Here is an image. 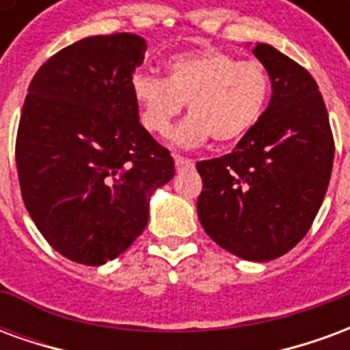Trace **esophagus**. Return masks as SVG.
I'll use <instances>...</instances> for the list:
<instances>
[{
	"label": "esophagus",
	"instance_id": "esophagus-1",
	"mask_svg": "<svg viewBox=\"0 0 350 350\" xmlns=\"http://www.w3.org/2000/svg\"><path fill=\"white\" fill-rule=\"evenodd\" d=\"M174 163H176V168L178 170H182V168H193V161L187 159V157H182V155H174Z\"/></svg>",
	"mask_w": 350,
	"mask_h": 350
}]
</instances>
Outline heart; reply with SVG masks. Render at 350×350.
I'll use <instances>...</instances> for the list:
<instances>
[{
  "instance_id": "obj_1",
  "label": "heart",
  "mask_w": 350,
  "mask_h": 350,
  "mask_svg": "<svg viewBox=\"0 0 350 350\" xmlns=\"http://www.w3.org/2000/svg\"><path fill=\"white\" fill-rule=\"evenodd\" d=\"M271 93L270 71L260 62L204 49L168 57L167 79L137 75L133 95L140 122L165 137L183 105L193 116L174 131L180 146H197L212 137L217 144H234L255 129Z\"/></svg>"
}]
</instances>
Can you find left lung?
Instances as JSON below:
<instances>
[{"instance_id": "left-lung-1", "label": "left lung", "mask_w": 350, "mask_h": 350, "mask_svg": "<svg viewBox=\"0 0 350 350\" xmlns=\"http://www.w3.org/2000/svg\"><path fill=\"white\" fill-rule=\"evenodd\" d=\"M253 54L271 79V100L255 129L227 155L198 161V219L223 250L271 260L300 242L328 189L334 135L315 79L270 44Z\"/></svg>"}]
</instances>
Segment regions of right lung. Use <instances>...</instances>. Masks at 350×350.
Here are the masks:
<instances>
[{"label": "right lung", "mask_w": 350, "mask_h": 350, "mask_svg": "<svg viewBox=\"0 0 350 350\" xmlns=\"http://www.w3.org/2000/svg\"><path fill=\"white\" fill-rule=\"evenodd\" d=\"M146 42L93 35L35 72L16 133L22 198L64 257L99 266L142 234L150 197L172 180L174 159L138 122L133 72Z\"/></svg>", "instance_id": "add662e5"}]
</instances>
